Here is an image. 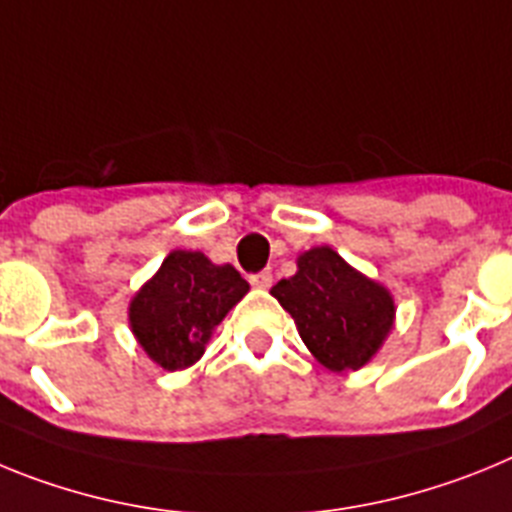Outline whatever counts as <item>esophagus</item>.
<instances>
[{
  "mask_svg": "<svg viewBox=\"0 0 512 512\" xmlns=\"http://www.w3.org/2000/svg\"><path fill=\"white\" fill-rule=\"evenodd\" d=\"M250 283L255 288H270V283H273V273H270V270H260V273L250 275Z\"/></svg>",
  "mask_w": 512,
  "mask_h": 512,
  "instance_id": "obj_1",
  "label": "esophagus"
}]
</instances>
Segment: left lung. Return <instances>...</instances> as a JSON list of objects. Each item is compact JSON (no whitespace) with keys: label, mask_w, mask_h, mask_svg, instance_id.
<instances>
[{"label":"left lung","mask_w":512,"mask_h":512,"mask_svg":"<svg viewBox=\"0 0 512 512\" xmlns=\"http://www.w3.org/2000/svg\"><path fill=\"white\" fill-rule=\"evenodd\" d=\"M306 348L330 371H355L379 350L394 322V301L330 247L299 257V273L273 286Z\"/></svg>","instance_id":"obj_1"}]
</instances>
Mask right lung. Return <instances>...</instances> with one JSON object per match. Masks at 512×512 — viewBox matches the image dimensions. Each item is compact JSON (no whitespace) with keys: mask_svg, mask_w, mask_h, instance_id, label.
Instances as JSON below:
<instances>
[{"mask_svg":"<svg viewBox=\"0 0 512 512\" xmlns=\"http://www.w3.org/2000/svg\"><path fill=\"white\" fill-rule=\"evenodd\" d=\"M250 291L239 270L213 265L201 252L175 250L131 301V327L141 348L167 371L193 366L211 330Z\"/></svg>","mask_w":512,"mask_h":512,"instance_id":"obj_1","label":"right lung"}]
</instances>
